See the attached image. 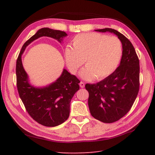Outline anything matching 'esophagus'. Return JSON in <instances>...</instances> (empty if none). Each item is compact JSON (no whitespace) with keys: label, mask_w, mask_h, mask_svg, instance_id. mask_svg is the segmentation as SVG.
Wrapping results in <instances>:
<instances>
[{"label":"esophagus","mask_w":155,"mask_h":155,"mask_svg":"<svg viewBox=\"0 0 155 155\" xmlns=\"http://www.w3.org/2000/svg\"><path fill=\"white\" fill-rule=\"evenodd\" d=\"M79 85H80V87H81V88H84V85H85V84H84V83H83V82H82V81H81V83H79Z\"/></svg>","instance_id":"esophagus-1"}]
</instances>
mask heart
Returning <instances> with one entry per match:
<instances>
[{"label": "heart", "instance_id": "heart-1", "mask_svg": "<svg viewBox=\"0 0 155 155\" xmlns=\"http://www.w3.org/2000/svg\"><path fill=\"white\" fill-rule=\"evenodd\" d=\"M72 48L64 50V59L68 70L76 74L85 61L86 68L80 72L84 80H102L111 74L122 57V44L115 37L97 32L79 34L72 41Z\"/></svg>", "mask_w": 155, "mask_h": 155}]
</instances>
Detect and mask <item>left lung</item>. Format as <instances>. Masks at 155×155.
Returning a JSON list of instances; mask_svg holds the SVG:
<instances>
[{"label": "left lung", "instance_id": "8db88e82", "mask_svg": "<svg viewBox=\"0 0 155 155\" xmlns=\"http://www.w3.org/2000/svg\"><path fill=\"white\" fill-rule=\"evenodd\" d=\"M117 35L123 47L120 65L113 73L96 84H86L88 107L94 118L112 123L124 117L132 107L139 90V60L132 43L113 28L95 30Z\"/></svg>", "mask_w": 155, "mask_h": 155}]
</instances>
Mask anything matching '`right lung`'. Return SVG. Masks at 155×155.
Here are the masks:
<instances>
[{"instance_id": "obj_1", "label": "right lung", "mask_w": 155, "mask_h": 155, "mask_svg": "<svg viewBox=\"0 0 155 155\" xmlns=\"http://www.w3.org/2000/svg\"><path fill=\"white\" fill-rule=\"evenodd\" d=\"M67 34L64 31L42 28L23 45L16 61V86L21 100L30 116L45 127H56L67 120L70 114L72 98L79 90L80 81L74 75L63 69L61 75L53 83L46 87L32 85L22 62V54L28 45L42 37L63 41Z\"/></svg>"}]
</instances>
